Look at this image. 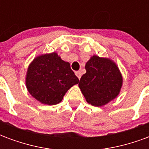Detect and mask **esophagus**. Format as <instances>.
<instances>
[{"instance_id": "1", "label": "esophagus", "mask_w": 149, "mask_h": 149, "mask_svg": "<svg viewBox=\"0 0 149 149\" xmlns=\"http://www.w3.org/2000/svg\"><path fill=\"white\" fill-rule=\"evenodd\" d=\"M75 73H76V75H77V77H78V79L80 80V79H81V72L77 71V72H76Z\"/></svg>"}]
</instances>
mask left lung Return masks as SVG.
<instances>
[{"instance_id": "1", "label": "left lung", "mask_w": 149, "mask_h": 149, "mask_svg": "<svg viewBox=\"0 0 149 149\" xmlns=\"http://www.w3.org/2000/svg\"><path fill=\"white\" fill-rule=\"evenodd\" d=\"M79 88L88 104L102 106L118 96L123 79L118 67L107 58L93 56L85 65Z\"/></svg>"}]
</instances>
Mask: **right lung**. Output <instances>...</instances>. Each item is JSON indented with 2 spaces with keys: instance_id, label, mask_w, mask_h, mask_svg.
Listing matches in <instances>:
<instances>
[{
  "instance_id": "add662e5",
  "label": "right lung",
  "mask_w": 149,
  "mask_h": 149,
  "mask_svg": "<svg viewBox=\"0 0 149 149\" xmlns=\"http://www.w3.org/2000/svg\"><path fill=\"white\" fill-rule=\"evenodd\" d=\"M78 82L70 64L61 60L56 52L34 59L29 66L25 81L29 93L49 105L60 103L67 91Z\"/></svg>"
}]
</instances>
